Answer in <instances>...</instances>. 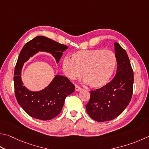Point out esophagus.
<instances>
[{"label": "esophagus", "mask_w": 149, "mask_h": 149, "mask_svg": "<svg viewBox=\"0 0 149 149\" xmlns=\"http://www.w3.org/2000/svg\"><path fill=\"white\" fill-rule=\"evenodd\" d=\"M75 91H81L82 90V88H81L80 86L75 85Z\"/></svg>", "instance_id": "34e87169"}]
</instances>
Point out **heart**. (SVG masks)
<instances>
[{"mask_svg": "<svg viewBox=\"0 0 149 149\" xmlns=\"http://www.w3.org/2000/svg\"><path fill=\"white\" fill-rule=\"evenodd\" d=\"M117 59L109 49H83L65 57L62 63L64 74L70 79L81 76L92 88H100L109 83L115 72Z\"/></svg>", "mask_w": 149, "mask_h": 149, "instance_id": "obj_1", "label": "heart"}]
</instances>
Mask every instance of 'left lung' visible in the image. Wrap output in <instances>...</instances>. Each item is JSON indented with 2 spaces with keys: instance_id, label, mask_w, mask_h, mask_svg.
Returning <instances> with one entry per match:
<instances>
[{
  "instance_id": "left-lung-1",
  "label": "left lung",
  "mask_w": 149,
  "mask_h": 149,
  "mask_svg": "<svg viewBox=\"0 0 149 149\" xmlns=\"http://www.w3.org/2000/svg\"><path fill=\"white\" fill-rule=\"evenodd\" d=\"M117 59V73L106 86L91 91L86 105L88 115L94 120H111L120 115L131 101L133 93L134 73L126 51L115 42Z\"/></svg>"
}]
</instances>
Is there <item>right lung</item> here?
Wrapping results in <instances>:
<instances>
[{"label":"right lung","instance_id":"1","mask_svg":"<svg viewBox=\"0 0 149 149\" xmlns=\"http://www.w3.org/2000/svg\"><path fill=\"white\" fill-rule=\"evenodd\" d=\"M68 48L47 37L38 36L26 43L21 49L13 77L15 94L18 104L31 117L42 120L56 117L63 109L65 98L74 92L75 86L67 77L56 75L47 87L39 91H30L21 80L24 63L39 51L51 54L58 63Z\"/></svg>","mask_w":149,"mask_h":149}]
</instances>
